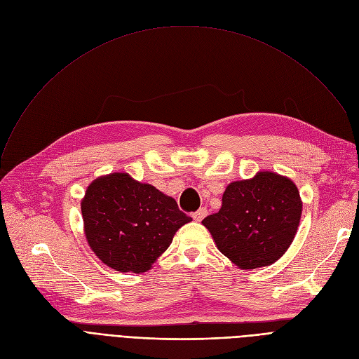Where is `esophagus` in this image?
I'll return each mask as SVG.
<instances>
[{"label":"esophagus","mask_w":359,"mask_h":359,"mask_svg":"<svg viewBox=\"0 0 359 359\" xmlns=\"http://www.w3.org/2000/svg\"><path fill=\"white\" fill-rule=\"evenodd\" d=\"M206 214H208V211H206V208H199L196 212H194V219L195 221H198V222H201L205 217H206Z\"/></svg>","instance_id":"1"}]
</instances>
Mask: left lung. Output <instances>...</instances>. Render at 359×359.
Here are the masks:
<instances>
[{
	"label": "left lung",
	"mask_w": 359,
	"mask_h": 359,
	"mask_svg": "<svg viewBox=\"0 0 359 359\" xmlns=\"http://www.w3.org/2000/svg\"><path fill=\"white\" fill-rule=\"evenodd\" d=\"M301 211L303 202L291 179L259 172L225 187L221 210L202 224L236 266L256 269L272 265L288 250Z\"/></svg>",
	"instance_id": "8db88e82"
}]
</instances>
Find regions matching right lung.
Masks as SVG:
<instances>
[{
  "mask_svg": "<svg viewBox=\"0 0 359 359\" xmlns=\"http://www.w3.org/2000/svg\"><path fill=\"white\" fill-rule=\"evenodd\" d=\"M88 246L109 268L142 273L192 218L177 202L128 173L97 177L81 201Z\"/></svg>",
  "mask_w": 359,
  "mask_h": 359,
  "instance_id": "obj_1",
  "label": "right lung"
}]
</instances>
